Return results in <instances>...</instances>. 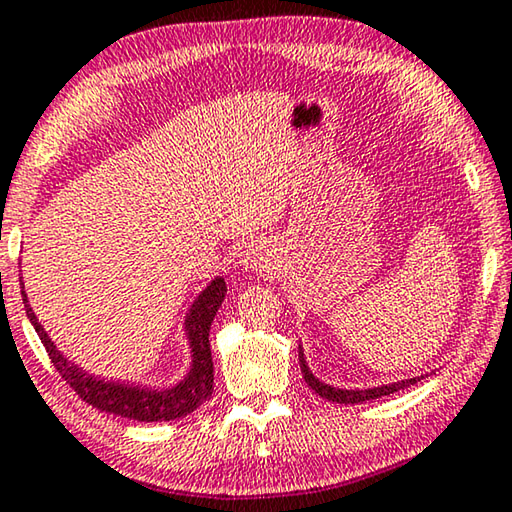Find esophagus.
<instances>
[{"instance_id":"1","label":"esophagus","mask_w":512,"mask_h":512,"mask_svg":"<svg viewBox=\"0 0 512 512\" xmlns=\"http://www.w3.org/2000/svg\"><path fill=\"white\" fill-rule=\"evenodd\" d=\"M239 264H241L246 271L269 275V273H273V269H275L273 248H271L266 241H262V239L250 241V243H246V246H243V250H241Z\"/></svg>"}]
</instances>
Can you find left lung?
Returning <instances> with one entry per match:
<instances>
[{
  "mask_svg": "<svg viewBox=\"0 0 512 512\" xmlns=\"http://www.w3.org/2000/svg\"><path fill=\"white\" fill-rule=\"evenodd\" d=\"M298 360H300V371H303V378L305 383L310 385L316 394L321 396V399H328L332 403H364V401H373V399H380V396H387V394H394L399 392V389H405L410 385L419 383L421 378H426L424 373L421 376H415V378H405V380H396V383H387V385H378V387H364V389H346V387H335V385H328L323 383V380H319L314 376V373L310 371V367H307L305 362V353H303V346L298 344Z\"/></svg>",
  "mask_w": 512,
  "mask_h": 512,
  "instance_id": "obj_1",
  "label": "left lung"
}]
</instances>
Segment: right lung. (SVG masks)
I'll return each mask as SVG.
<instances>
[{"mask_svg": "<svg viewBox=\"0 0 512 512\" xmlns=\"http://www.w3.org/2000/svg\"><path fill=\"white\" fill-rule=\"evenodd\" d=\"M20 285L24 310H27L40 342L47 348V355L54 362L56 371L93 408L134 421H173L200 408L212 396L214 362L212 348H209V328H212L218 307L225 300L227 287L221 275L200 291L184 316V335L191 348V364L186 376L168 387L136 385L129 383V380H107L93 376V373L81 369L79 364L70 362L38 323V316L31 310L29 298L24 294V282H20Z\"/></svg>", "mask_w": 512, "mask_h": 512, "instance_id": "add662e5", "label": "right lung"}]
</instances>
